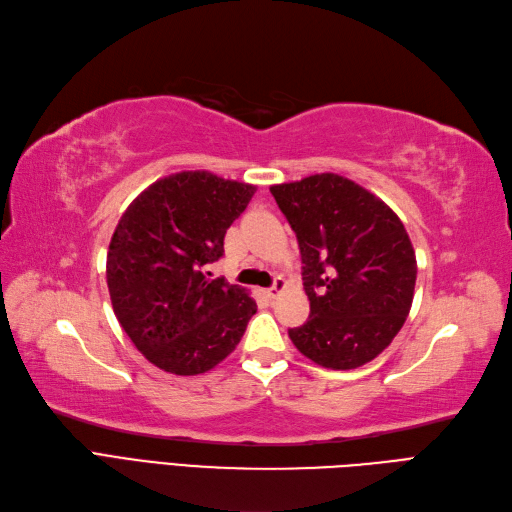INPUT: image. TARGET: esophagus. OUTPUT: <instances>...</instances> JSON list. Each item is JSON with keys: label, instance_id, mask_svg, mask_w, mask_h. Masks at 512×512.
<instances>
[{"label": "esophagus", "instance_id": "1", "mask_svg": "<svg viewBox=\"0 0 512 512\" xmlns=\"http://www.w3.org/2000/svg\"><path fill=\"white\" fill-rule=\"evenodd\" d=\"M284 290H286V279H284V277H277L275 284H273L269 290H264V294H267L269 298H275V296H279Z\"/></svg>", "mask_w": 512, "mask_h": 512}]
</instances>
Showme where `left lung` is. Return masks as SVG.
Wrapping results in <instances>:
<instances>
[{
  "label": "left lung",
  "instance_id": "obj_1",
  "mask_svg": "<svg viewBox=\"0 0 512 512\" xmlns=\"http://www.w3.org/2000/svg\"><path fill=\"white\" fill-rule=\"evenodd\" d=\"M303 256L309 320L288 334L303 356L358 368L394 341L411 311L417 260L404 224L337 173L271 186Z\"/></svg>",
  "mask_w": 512,
  "mask_h": 512
}]
</instances>
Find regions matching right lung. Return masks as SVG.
<instances>
[{
    "mask_svg": "<svg viewBox=\"0 0 512 512\" xmlns=\"http://www.w3.org/2000/svg\"><path fill=\"white\" fill-rule=\"evenodd\" d=\"M254 192L209 171H182L148 186L118 220L105 267L112 307L133 345L165 373L214 368L256 313L248 290L205 273Z\"/></svg>",
    "mask_w": 512,
    "mask_h": 512,
    "instance_id": "obj_1",
    "label": "right lung"
}]
</instances>
